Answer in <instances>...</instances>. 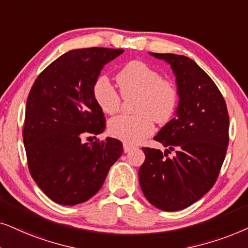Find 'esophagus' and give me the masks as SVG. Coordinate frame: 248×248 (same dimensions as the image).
Wrapping results in <instances>:
<instances>
[{"instance_id": "esophagus-1", "label": "esophagus", "mask_w": 248, "mask_h": 248, "mask_svg": "<svg viewBox=\"0 0 248 248\" xmlns=\"http://www.w3.org/2000/svg\"><path fill=\"white\" fill-rule=\"evenodd\" d=\"M134 148H136V146H134V145H130L128 143H124V153H128V152H130L131 150H134Z\"/></svg>"}]
</instances>
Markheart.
Segmentation results:
<instances>
[{
	"instance_id": "heart-1",
	"label": "heart",
	"mask_w": 248,
	"mask_h": 248,
	"mask_svg": "<svg viewBox=\"0 0 248 248\" xmlns=\"http://www.w3.org/2000/svg\"><path fill=\"white\" fill-rule=\"evenodd\" d=\"M124 98L137 96L136 115H119L108 122V133L126 143H140L154 131V120L166 124L177 110L179 93L171 79L141 61H130L115 76ZM121 95L107 77H98L93 85V96L104 113L120 110Z\"/></svg>"
}]
</instances>
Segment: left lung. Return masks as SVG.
I'll list each match as a JSON object with an SVG mask.
<instances>
[{
    "mask_svg": "<svg viewBox=\"0 0 248 248\" xmlns=\"http://www.w3.org/2000/svg\"><path fill=\"white\" fill-rule=\"evenodd\" d=\"M168 62L179 93L176 117L154 140L164 153L143 147L140 185L148 202L162 211H179L197 202L216 184L229 143L226 101L203 69L191 59L171 53H152ZM176 152L173 158L167 156Z\"/></svg>",
    "mask_w": 248,
    "mask_h": 248,
    "instance_id": "obj_1",
    "label": "left lung"
}]
</instances>
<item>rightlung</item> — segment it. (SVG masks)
Returning a JSON list of instances; mask_svg holds the SVG:
<instances>
[{"label":"right lung","mask_w":248,"mask_h":248,"mask_svg":"<svg viewBox=\"0 0 248 248\" xmlns=\"http://www.w3.org/2000/svg\"><path fill=\"white\" fill-rule=\"evenodd\" d=\"M122 48L90 47L64 53L32 85L22 130L28 168L53 202L76 205L93 197L121 156L115 138L82 143L84 135L104 131L105 118L93 96L104 64Z\"/></svg>","instance_id":"obj_1"}]
</instances>
